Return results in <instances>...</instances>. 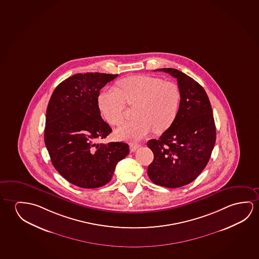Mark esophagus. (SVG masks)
<instances>
[{"label": "esophagus", "instance_id": "1", "mask_svg": "<svg viewBox=\"0 0 259 259\" xmlns=\"http://www.w3.org/2000/svg\"><path fill=\"white\" fill-rule=\"evenodd\" d=\"M140 147L139 144H135V143H133V144H130V151L132 152H134V151H136L138 148Z\"/></svg>", "mask_w": 259, "mask_h": 259}]
</instances>
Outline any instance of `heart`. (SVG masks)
Wrapping results in <instances>:
<instances>
[{
    "label": "heart",
    "mask_w": 259,
    "mask_h": 259,
    "mask_svg": "<svg viewBox=\"0 0 259 259\" xmlns=\"http://www.w3.org/2000/svg\"><path fill=\"white\" fill-rule=\"evenodd\" d=\"M117 87L118 91L110 89L101 92L98 106L102 116L111 125L123 122L126 104L136 106V119L123 123L115 130L118 139L138 141L152 130L163 133L174 123L181 101L178 84L158 77L136 75L120 80Z\"/></svg>",
    "instance_id": "1"
}]
</instances>
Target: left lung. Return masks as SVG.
Returning <instances> with one entry per match:
<instances>
[{
	"label": "left lung",
	"mask_w": 259,
	"mask_h": 259,
	"mask_svg": "<svg viewBox=\"0 0 259 259\" xmlns=\"http://www.w3.org/2000/svg\"><path fill=\"white\" fill-rule=\"evenodd\" d=\"M155 71L177 79L181 101L171 126L147 143L154 155L148 176L158 186L177 188L191 183L206 167L216 140L214 119L209 98L197 81L173 68Z\"/></svg>",
	"instance_id": "1"
}]
</instances>
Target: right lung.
I'll return each instance as SVG.
<instances>
[{
    "label": "right lung",
    "mask_w": 259,
    "mask_h": 259,
    "mask_svg": "<svg viewBox=\"0 0 259 259\" xmlns=\"http://www.w3.org/2000/svg\"><path fill=\"white\" fill-rule=\"evenodd\" d=\"M118 74L77 73L56 88L47 108L45 144L54 167L82 188L105 186L129 153L125 143L97 144L112 129L100 115V91Z\"/></svg>",
    "instance_id": "add662e5"
}]
</instances>
